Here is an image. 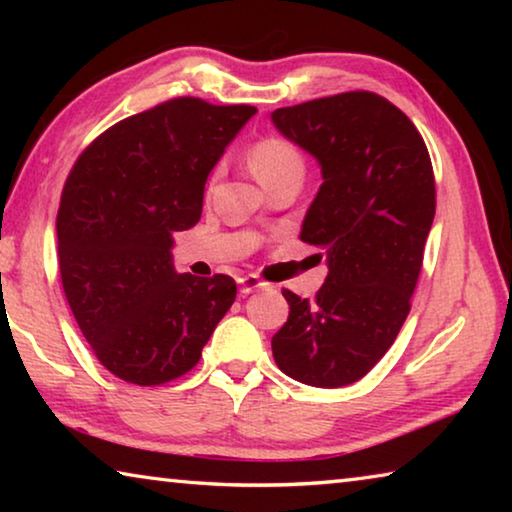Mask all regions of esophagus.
I'll use <instances>...</instances> for the list:
<instances>
[{"label":"esophagus","mask_w":512,"mask_h":512,"mask_svg":"<svg viewBox=\"0 0 512 512\" xmlns=\"http://www.w3.org/2000/svg\"><path fill=\"white\" fill-rule=\"evenodd\" d=\"M264 287H266V282L262 280V277H257L253 273L239 277V291L246 293V296H248V293H253L257 289H264Z\"/></svg>","instance_id":"obj_1"}]
</instances>
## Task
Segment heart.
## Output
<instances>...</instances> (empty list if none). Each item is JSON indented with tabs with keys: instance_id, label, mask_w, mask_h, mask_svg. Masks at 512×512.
I'll use <instances>...</instances> for the list:
<instances>
[{
	"instance_id": "heart-1",
	"label": "heart",
	"mask_w": 512,
	"mask_h": 512,
	"mask_svg": "<svg viewBox=\"0 0 512 512\" xmlns=\"http://www.w3.org/2000/svg\"><path fill=\"white\" fill-rule=\"evenodd\" d=\"M250 167H253L255 176L266 183L268 178L277 176V173L287 171L291 167H302L300 151L296 144L284 140V137H264L253 146L250 153Z\"/></svg>"
}]
</instances>
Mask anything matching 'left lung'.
<instances>
[{
  "instance_id": "1",
  "label": "left lung",
  "mask_w": 512,
  "mask_h": 512,
  "mask_svg": "<svg viewBox=\"0 0 512 512\" xmlns=\"http://www.w3.org/2000/svg\"><path fill=\"white\" fill-rule=\"evenodd\" d=\"M273 124L323 173L300 239L325 248L316 298L289 289L271 348L284 375L316 388L354 384L400 334L422 268L436 183L418 128L391 101L357 90L277 108Z\"/></svg>"
}]
</instances>
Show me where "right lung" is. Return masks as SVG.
<instances>
[{
    "label": "right lung",
    "instance_id": "add662e5",
    "mask_svg": "<svg viewBox=\"0 0 512 512\" xmlns=\"http://www.w3.org/2000/svg\"><path fill=\"white\" fill-rule=\"evenodd\" d=\"M255 106L178 97L101 133L69 171L56 219L63 291L101 366L137 386L192 370L237 298L230 275L176 273L205 180Z\"/></svg>",
    "mask_w": 512,
    "mask_h": 512
}]
</instances>
